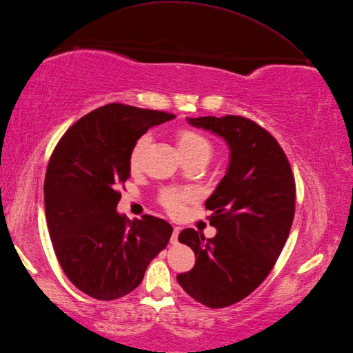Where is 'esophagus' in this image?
Returning <instances> with one entry per match:
<instances>
[{
  "label": "esophagus",
  "instance_id": "34e87169",
  "mask_svg": "<svg viewBox=\"0 0 353 353\" xmlns=\"http://www.w3.org/2000/svg\"><path fill=\"white\" fill-rule=\"evenodd\" d=\"M179 232H181V229L179 228H174V232H172V236H170V244L172 245H176L178 244V235Z\"/></svg>",
  "mask_w": 353,
  "mask_h": 353
}]
</instances>
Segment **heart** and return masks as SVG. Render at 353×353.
<instances>
[{"label":"heart","mask_w":353,"mask_h":353,"mask_svg":"<svg viewBox=\"0 0 353 353\" xmlns=\"http://www.w3.org/2000/svg\"><path fill=\"white\" fill-rule=\"evenodd\" d=\"M152 141L151 133H143L137 139L130 151V168L132 170H137L141 168L143 152L147 151ZM176 145L181 152L183 159L192 157H210L211 156V143L203 134L199 132L192 130V128H184L176 134ZM196 199V193L190 188H165L160 194V203L172 216H179L185 211V206Z\"/></svg>","instance_id":"obj_1"}]
</instances>
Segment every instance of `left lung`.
I'll use <instances>...</instances> for the list:
<instances>
[{
    "mask_svg": "<svg viewBox=\"0 0 353 353\" xmlns=\"http://www.w3.org/2000/svg\"><path fill=\"white\" fill-rule=\"evenodd\" d=\"M188 123L221 136L230 163L205 202L217 235L205 239L194 229L179 234L196 263L176 280L197 303L225 308L250 295L276 265L295 216V178L280 143L252 119L201 117Z\"/></svg>",
    "mask_w": 353,
    "mask_h": 353,
    "instance_id": "8db88e82",
    "label": "left lung"
}]
</instances>
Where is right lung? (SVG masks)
<instances>
[{
  "label": "right lung",
  "instance_id": "add662e5",
  "mask_svg": "<svg viewBox=\"0 0 353 353\" xmlns=\"http://www.w3.org/2000/svg\"><path fill=\"white\" fill-rule=\"evenodd\" d=\"M175 118L161 110L110 103L68 128L50 156L45 208L57 259L67 279L94 299L125 296L172 235L166 220L119 216V187L130 176V151L152 125Z\"/></svg>",
  "mask_w": 353,
  "mask_h": 353
}]
</instances>
